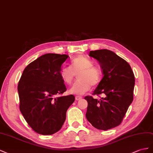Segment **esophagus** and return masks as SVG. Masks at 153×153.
Listing matches in <instances>:
<instances>
[{
  "instance_id": "obj_1",
  "label": "esophagus",
  "mask_w": 153,
  "mask_h": 153,
  "mask_svg": "<svg viewBox=\"0 0 153 153\" xmlns=\"http://www.w3.org/2000/svg\"><path fill=\"white\" fill-rule=\"evenodd\" d=\"M76 101H79V100H81V99H82V97H79V96H76Z\"/></svg>"
}]
</instances>
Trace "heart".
<instances>
[{"label":"heart","mask_w":153,"mask_h":153,"mask_svg":"<svg viewBox=\"0 0 153 153\" xmlns=\"http://www.w3.org/2000/svg\"><path fill=\"white\" fill-rule=\"evenodd\" d=\"M79 72L77 76L79 79L69 92L77 95L85 94L91 88V85L97 86L101 81L102 74L101 70L94 65V62L85 56L79 55L72 59L71 67H64L59 73L61 79L68 85H71L75 74Z\"/></svg>","instance_id":"1"}]
</instances>
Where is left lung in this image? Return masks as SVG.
I'll return each instance as SVG.
<instances>
[{"label":"left lung","instance_id":"8db88e82","mask_svg":"<svg viewBox=\"0 0 153 153\" xmlns=\"http://www.w3.org/2000/svg\"><path fill=\"white\" fill-rule=\"evenodd\" d=\"M90 56L99 62L104 75L93 94L104 97L86 96V117L94 128L108 130L121 123L133 101L134 76L129 63L113 51H90Z\"/></svg>","mask_w":153,"mask_h":153}]
</instances>
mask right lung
I'll return each instance as SVG.
<instances>
[{
  "label": "right lung",
  "mask_w": 153,
  "mask_h": 153,
  "mask_svg": "<svg viewBox=\"0 0 153 153\" xmlns=\"http://www.w3.org/2000/svg\"><path fill=\"white\" fill-rule=\"evenodd\" d=\"M66 54H45L24 70L18 85L20 110L34 131L52 134L62 128L66 113L75 101L73 95L63 94L67 88L59 73Z\"/></svg>",
  "instance_id": "right-lung-1"
}]
</instances>
